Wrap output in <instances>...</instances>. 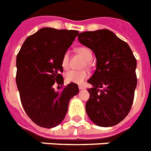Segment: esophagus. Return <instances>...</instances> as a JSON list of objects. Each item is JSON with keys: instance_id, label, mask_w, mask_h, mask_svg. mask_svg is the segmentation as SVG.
<instances>
[{"instance_id": "1", "label": "esophagus", "mask_w": 151, "mask_h": 151, "mask_svg": "<svg viewBox=\"0 0 151 151\" xmlns=\"http://www.w3.org/2000/svg\"><path fill=\"white\" fill-rule=\"evenodd\" d=\"M78 89H84L85 87L83 86H81V85H80V86H78Z\"/></svg>"}]
</instances>
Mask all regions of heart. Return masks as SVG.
<instances>
[{
  "mask_svg": "<svg viewBox=\"0 0 151 151\" xmlns=\"http://www.w3.org/2000/svg\"><path fill=\"white\" fill-rule=\"evenodd\" d=\"M76 51L78 54L82 55L84 59L86 61V65L89 66L90 62L93 59V52L87 47L81 46L76 48ZM69 65V52H65L62 56V66L64 69H67ZM89 74L86 71H77L70 70L65 74V78L68 83H73L76 84H81L86 78H88Z\"/></svg>",
  "mask_w": 151,
  "mask_h": 151,
  "instance_id": "1",
  "label": "heart"
}]
</instances>
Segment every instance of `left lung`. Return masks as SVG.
I'll return each mask as SVG.
<instances>
[{"label": "left lung", "instance_id": "left-lung-1", "mask_svg": "<svg viewBox=\"0 0 151 151\" xmlns=\"http://www.w3.org/2000/svg\"><path fill=\"white\" fill-rule=\"evenodd\" d=\"M78 40L96 58V69L87 81L89 119L103 127H113L128 115L134 102L137 78V60L127 42L107 29L79 33Z\"/></svg>", "mask_w": 151, "mask_h": 151}]
</instances>
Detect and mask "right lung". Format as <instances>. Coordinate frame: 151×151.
Instances as JSON below:
<instances>
[{
    "mask_svg": "<svg viewBox=\"0 0 151 151\" xmlns=\"http://www.w3.org/2000/svg\"><path fill=\"white\" fill-rule=\"evenodd\" d=\"M78 32L43 28L27 38L17 55L16 83L22 106L34 123L44 128L60 124L68 103L78 93V85L64 84L62 58ZM62 89V86H61Z\"/></svg>",
    "mask_w": 151,
    "mask_h": 151,
    "instance_id": "right-lung-1",
    "label": "right lung"
}]
</instances>
